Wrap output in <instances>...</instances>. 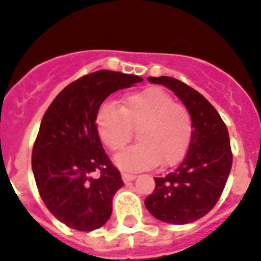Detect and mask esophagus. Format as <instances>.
<instances>
[{
    "label": "esophagus",
    "instance_id": "34e87169",
    "mask_svg": "<svg viewBox=\"0 0 261 261\" xmlns=\"http://www.w3.org/2000/svg\"><path fill=\"white\" fill-rule=\"evenodd\" d=\"M122 178H123L124 182L134 181V179L137 178V175H135V174H130V173H122Z\"/></svg>",
    "mask_w": 261,
    "mask_h": 261
}]
</instances>
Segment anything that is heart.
<instances>
[{
  "label": "heart",
  "instance_id": "obj_1",
  "mask_svg": "<svg viewBox=\"0 0 261 261\" xmlns=\"http://www.w3.org/2000/svg\"><path fill=\"white\" fill-rule=\"evenodd\" d=\"M97 134L110 150H120L138 128V143L115 156L127 171L147 170L178 162L189 149L193 120L186 107L177 105L166 91L150 87L123 99L122 107L106 101L95 118Z\"/></svg>",
  "mask_w": 261,
  "mask_h": 261
}]
</instances>
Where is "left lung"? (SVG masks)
I'll return each mask as SVG.
<instances>
[{"instance_id": "1", "label": "left lung", "mask_w": 261, "mask_h": 261, "mask_svg": "<svg viewBox=\"0 0 261 261\" xmlns=\"http://www.w3.org/2000/svg\"><path fill=\"white\" fill-rule=\"evenodd\" d=\"M171 90L190 112L193 134L189 150L174 171L156 177L155 189L145 200L155 219L189 224L213 209L232 169L228 128L216 109L200 92L174 77H147Z\"/></svg>"}]
</instances>
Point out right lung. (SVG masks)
Returning a JSON list of instances; mask_svg holds the SVG:
<instances>
[{
  "label": "right lung",
  "mask_w": 261,
  "mask_h": 261,
  "mask_svg": "<svg viewBox=\"0 0 261 261\" xmlns=\"http://www.w3.org/2000/svg\"><path fill=\"white\" fill-rule=\"evenodd\" d=\"M142 80L107 69L92 72L65 87L42 116L32 170L48 211L69 228L97 229L111 216L123 181L101 146L95 118L112 92Z\"/></svg>",
  "instance_id": "1"
}]
</instances>
